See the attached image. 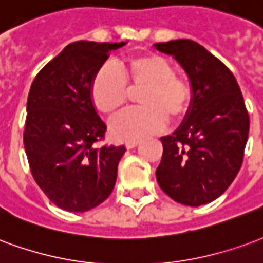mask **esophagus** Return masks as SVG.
<instances>
[{"label":"esophagus","mask_w":263,"mask_h":263,"mask_svg":"<svg viewBox=\"0 0 263 263\" xmlns=\"http://www.w3.org/2000/svg\"><path fill=\"white\" fill-rule=\"evenodd\" d=\"M140 144V140H127L126 143H124V145L127 147V148H134L136 145Z\"/></svg>","instance_id":"34e87169"}]
</instances>
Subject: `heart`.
I'll return each mask as SVG.
<instances>
[{
	"instance_id": "1",
	"label": "heart",
	"mask_w": 263,
	"mask_h": 263,
	"mask_svg": "<svg viewBox=\"0 0 263 263\" xmlns=\"http://www.w3.org/2000/svg\"><path fill=\"white\" fill-rule=\"evenodd\" d=\"M130 88H143L139 93L140 108L129 109L113 119L109 132L116 140H139L160 132L168 116L182 119L191 109L193 91L191 84L176 76L171 61L157 53L132 55L119 70L105 64L91 82L95 108L113 115L129 99Z\"/></svg>"
}]
</instances>
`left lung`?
Masks as SVG:
<instances>
[{
	"instance_id": "8db88e82",
	"label": "left lung",
	"mask_w": 263,
	"mask_h": 263,
	"mask_svg": "<svg viewBox=\"0 0 263 263\" xmlns=\"http://www.w3.org/2000/svg\"><path fill=\"white\" fill-rule=\"evenodd\" d=\"M154 46L175 57L193 91L186 119L172 136L161 137L157 182L175 202L202 206L223 195L238 174L250 115L233 72L203 46L187 39Z\"/></svg>"
}]
</instances>
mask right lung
<instances>
[{
    "label": "right lung",
    "mask_w": 263,
    "mask_h": 263,
    "mask_svg": "<svg viewBox=\"0 0 263 263\" xmlns=\"http://www.w3.org/2000/svg\"><path fill=\"white\" fill-rule=\"evenodd\" d=\"M124 43L76 42L49 61L32 82L24 145L30 172L57 208L82 213L112 193L124 145H103L91 82L110 50Z\"/></svg>",
    "instance_id": "obj_1"
}]
</instances>
